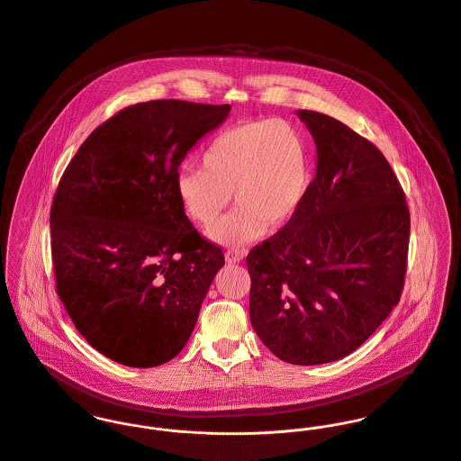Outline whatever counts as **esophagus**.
Instances as JSON below:
<instances>
[{
    "label": "esophagus",
    "mask_w": 461,
    "mask_h": 461,
    "mask_svg": "<svg viewBox=\"0 0 461 461\" xmlns=\"http://www.w3.org/2000/svg\"><path fill=\"white\" fill-rule=\"evenodd\" d=\"M246 255H248L246 248H230L224 256L228 263H237V261H242Z\"/></svg>",
    "instance_id": "34e87169"
}]
</instances>
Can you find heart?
Returning <instances> with one entry per match:
<instances>
[{
    "mask_svg": "<svg viewBox=\"0 0 461 461\" xmlns=\"http://www.w3.org/2000/svg\"><path fill=\"white\" fill-rule=\"evenodd\" d=\"M312 182V152L295 125L267 118L217 132L205 147L202 167L178 171L176 191L187 215L202 226L213 224L233 200L210 237L222 244L253 240L265 226L288 224L306 200Z\"/></svg>",
    "mask_w": 461,
    "mask_h": 461,
    "instance_id": "b5f03b06",
    "label": "heart"
}]
</instances>
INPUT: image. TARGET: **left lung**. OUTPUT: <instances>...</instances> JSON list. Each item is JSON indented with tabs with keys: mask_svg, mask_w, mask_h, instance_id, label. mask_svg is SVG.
<instances>
[{
	"mask_svg": "<svg viewBox=\"0 0 461 461\" xmlns=\"http://www.w3.org/2000/svg\"><path fill=\"white\" fill-rule=\"evenodd\" d=\"M318 149L316 175L295 217L246 258L249 316L281 360L347 357L400 303L410 212L384 154L343 122L297 111Z\"/></svg>",
	"mask_w": 461,
	"mask_h": 461,
	"instance_id": "obj_1",
	"label": "left lung"
}]
</instances>
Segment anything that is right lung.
<instances>
[{"label":"right lung","mask_w":461,"mask_h":461,"mask_svg":"<svg viewBox=\"0 0 461 461\" xmlns=\"http://www.w3.org/2000/svg\"><path fill=\"white\" fill-rule=\"evenodd\" d=\"M230 105L150 101L99 125L63 171L51 205L56 294L105 357L154 367L187 343L222 249L193 226L176 176Z\"/></svg>","instance_id":"obj_1"}]
</instances>
